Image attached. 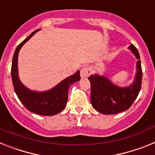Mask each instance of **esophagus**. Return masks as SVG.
Returning <instances> with one entry per match:
<instances>
[{
    "instance_id": "esophagus-1",
    "label": "esophagus",
    "mask_w": 155,
    "mask_h": 155,
    "mask_svg": "<svg viewBox=\"0 0 155 155\" xmlns=\"http://www.w3.org/2000/svg\"><path fill=\"white\" fill-rule=\"evenodd\" d=\"M91 73V70L89 67H84L81 70V77L82 78H87Z\"/></svg>"
}]
</instances>
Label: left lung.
Here are the masks:
<instances>
[{
  "label": "left lung",
  "mask_w": 155,
  "mask_h": 155,
  "mask_svg": "<svg viewBox=\"0 0 155 155\" xmlns=\"http://www.w3.org/2000/svg\"><path fill=\"white\" fill-rule=\"evenodd\" d=\"M129 49L138 60L135 79L129 87L115 85L105 76L91 74L88 78L91 83V103L93 108L105 115H113L127 110L132 105L140 91L142 68L137 48L130 45Z\"/></svg>",
  "instance_id": "1"
}]
</instances>
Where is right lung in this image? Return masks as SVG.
<instances>
[{"label": "right lung", "instance_id": "1", "mask_svg": "<svg viewBox=\"0 0 155 155\" xmlns=\"http://www.w3.org/2000/svg\"><path fill=\"white\" fill-rule=\"evenodd\" d=\"M38 30L34 31L16 48L12 59V78L14 89L18 99L28 111L42 116H54L66 107L68 98V90L71 84L81 79L80 71L68 77L52 89L46 91H35L28 89L19 80L18 74V56L23 45Z\"/></svg>", "mask_w": 155, "mask_h": 155}]
</instances>
